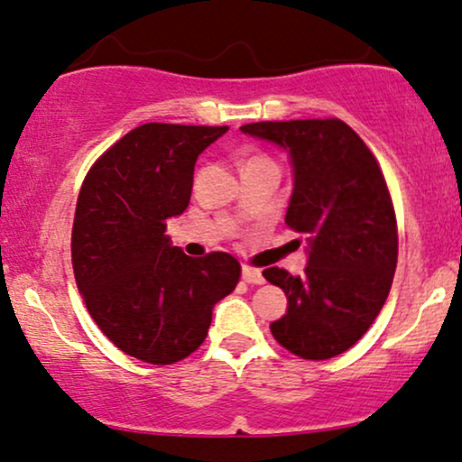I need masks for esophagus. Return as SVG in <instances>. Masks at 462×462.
Listing matches in <instances>:
<instances>
[{
    "label": "esophagus",
    "instance_id": "1",
    "mask_svg": "<svg viewBox=\"0 0 462 462\" xmlns=\"http://www.w3.org/2000/svg\"><path fill=\"white\" fill-rule=\"evenodd\" d=\"M242 279H245L246 283H255V286L263 283L262 271H259V268H253V266H242Z\"/></svg>",
    "mask_w": 462,
    "mask_h": 462
}]
</instances>
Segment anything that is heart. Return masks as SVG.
<instances>
[{
    "instance_id": "1",
    "label": "heart",
    "mask_w": 462,
    "mask_h": 462,
    "mask_svg": "<svg viewBox=\"0 0 462 462\" xmlns=\"http://www.w3.org/2000/svg\"><path fill=\"white\" fill-rule=\"evenodd\" d=\"M253 159H257V157H253Z\"/></svg>"
}]
</instances>
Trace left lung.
I'll use <instances>...</instances> for the list:
<instances>
[{"label":"left lung","mask_w":462,"mask_h":462,"mask_svg":"<svg viewBox=\"0 0 462 462\" xmlns=\"http://www.w3.org/2000/svg\"><path fill=\"white\" fill-rule=\"evenodd\" d=\"M240 128L290 152L286 225L310 246L300 277L277 266L263 271L288 297V312L271 325L274 340L303 360L345 354L377 319L397 268V217L380 163L338 117Z\"/></svg>","instance_id":"obj_1"}]
</instances>
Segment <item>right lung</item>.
Returning <instances> with one entry per match:
<instances>
[{
    "mask_svg": "<svg viewBox=\"0 0 462 462\" xmlns=\"http://www.w3.org/2000/svg\"><path fill=\"white\" fill-rule=\"evenodd\" d=\"M229 126L150 122L97 157L78 194L71 263L102 334L150 365H174L205 343L211 310L240 282L229 253L188 257L165 236L189 205L194 163Z\"/></svg>",
    "mask_w": 462,
    "mask_h": 462,
    "instance_id": "right-lung-1",
    "label": "right lung"
}]
</instances>
